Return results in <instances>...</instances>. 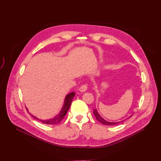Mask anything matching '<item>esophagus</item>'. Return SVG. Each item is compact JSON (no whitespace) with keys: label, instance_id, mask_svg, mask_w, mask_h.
<instances>
[{"label":"esophagus","instance_id":"34e87169","mask_svg":"<svg viewBox=\"0 0 161 161\" xmlns=\"http://www.w3.org/2000/svg\"><path fill=\"white\" fill-rule=\"evenodd\" d=\"M86 90H87V85H82V86L80 88V89H79V90L81 92H85Z\"/></svg>","mask_w":161,"mask_h":161}]
</instances>
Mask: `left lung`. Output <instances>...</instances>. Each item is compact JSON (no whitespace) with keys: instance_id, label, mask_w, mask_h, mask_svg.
I'll return each instance as SVG.
<instances>
[{"instance_id":"8db88e82","label":"left lung","mask_w":161,"mask_h":161,"mask_svg":"<svg viewBox=\"0 0 161 161\" xmlns=\"http://www.w3.org/2000/svg\"><path fill=\"white\" fill-rule=\"evenodd\" d=\"M94 115H95L96 119H97L100 123H101V124H104V125H114L119 124H120V123H121L122 122H123V121L125 120H122V121L117 122H108V121H106L105 119H104L100 115V114L98 113V112H97V111L96 109H94ZM132 117V115H130L129 118H130V117ZM129 118H127V119H129ZM126 119H125V120H126Z\"/></svg>"}]
</instances>
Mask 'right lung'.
<instances>
[{
  "label": "right lung",
  "instance_id": "add662e5",
  "mask_svg": "<svg viewBox=\"0 0 161 161\" xmlns=\"http://www.w3.org/2000/svg\"><path fill=\"white\" fill-rule=\"evenodd\" d=\"M75 96V92H73L65 96L64 102V104H63V106H62L60 111L59 112V113L58 114H57L55 117H54L52 119H47V120H41V119H39L38 118L34 116L33 114H32L31 113H30V114H31V115L34 118L36 119L37 120H39L43 124H50V125L57 124L59 122H60L62 121V120L64 119V117L65 116V114H66L68 109H69V108L71 106L72 101H73ZM27 111H28V109H27Z\"/></svg>",
  "mask_w": 161,
  "mask_h": 161
}]
</instances>
